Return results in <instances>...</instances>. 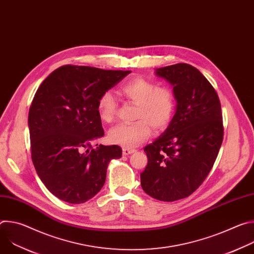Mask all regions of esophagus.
<instances>
[{
  "instance_id": "obj_1",
  "label": "esophagus",
  "mask_w": 254,
  "mask_h": 254,
  "mask_svg": "<svg viewBox=\"0 0 254 254\" xmlns=\"http://www.w3.org/2000/svg\"><path fill=\"white\" fill-rule=\"evenodd\" d=\"M134 152V150H131V149H123V155L124 156H127V155H130Z\"/></svg>"
}]
</instances>
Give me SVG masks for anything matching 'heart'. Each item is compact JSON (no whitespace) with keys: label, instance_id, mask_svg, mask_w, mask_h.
I'll return each mask as SVG.
<instances>
[{"label":"heart","instance_id":"heart-1","mask_svg":"<svg viewBox=\"0 0 254 254\" xmlns=\"http://www.w3.org/2000/svg\"><path fill=\"white\" fill-rule=\"evenodd\" d=\"M122 92L136 104L133 124H120L108 131L112 143L131 149L146 140L151 134V127L155 130L165 129L174 115L175 95L167 86H157L154 81L143 77H134L122 86ZM117 102L111 91L103 92L97 100V112L102 122L114 119Z\"/></svg>","mask_w":254,"mask_h":254}]
</instances>
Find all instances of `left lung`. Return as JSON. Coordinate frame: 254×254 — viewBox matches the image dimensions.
Instances as JSON below:
<instances>
[{
	"label": "left lung",
	"mask_w": 254,
	"mask_h": 254,
	"mask_svg": "<svg viewBox=\"0 0 254 254\" xmlns=\"http://www.w3.org/2000/svg\"><path fill=\"white\" fill-rule=\"evenodd\" d=\"M173 86L177 101L167 129L143 149L148 165L142 190L166 202L190 196L211 171L223 140L219 97L201 72L187 63L156 69Z\"/></svg>",
	"instance_id": "left-lung-1"
}]
</instances>
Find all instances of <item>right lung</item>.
<instances>
[{
	"mask_svg": "<svg viewBox=\"0 0 254 254\" xmlns=\"http://www.w3.org/2000/svg\"><path fill=\"white\" fill-rule=\"evenodd\" d=\"M129 73L65 65L36 91L28 117L32 161L45 187L60 200L81 204L94 197L104 185L108 164L122 158L116 144L93 149L91 143L104 135L99 96Z\"/></svg>",
	"mask_w": 254,
	"mask_h": 254,
	"instance_id": "right-lung-1",
	"label": "right lung"
}]
</instances>
